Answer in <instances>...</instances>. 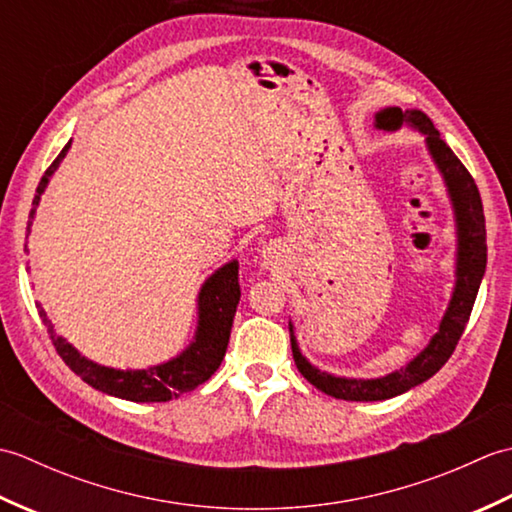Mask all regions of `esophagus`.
Here are the masks:
<instances>
[{
	"instance_id": "esophagus-1",
	"label": "esophagus",
	"mask_w": 512,
	"mask_h": 512,
	"mask_svg": "<svg viewBox=\"0 0 512 512\" xmlns=\"http://www.w3.org/2000/svg\"><path fill=\"white\" fill-rule=\"evenodd\" d=\"M262 257H264V266L266 268H277L281 257H284V246L279 244H266L262 248Z\"/></svg>"
}]
</instances>
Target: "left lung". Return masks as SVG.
Returning <instances> with one entry per match:
<instances>
[{
	"mask_svg": "<svg viewBox=\"0 0 512 512\" xmlns=\"http://www.w3.org/2000/svg\"><path fill=\"white\" fill-rule=\"evenodd\" d=\"M402 125L411 127L413 132L424 136L433 165L440 171L447 187L449 200L453 206L455 217V237H458V248H455V286L451 292L449 306L444 310V317L438 325V332L431 336L420 354L411 358L407 365H402L396 372L380 378H347L334 376L330 372L314 367L306 356L301 354L295 325H290V343H292V358L301 372V376L310 385L317 387L323 394L339 400H354V402H372V400H387L405 394L411 387H416L424 380H429L438 369L449 361L455 345L469 323L473 303L480 290L484 270H486V224H484V209L482 198L477 191V184L471 178V173L453 154L451 147L440 138V132L429 116L420 110H405L400 107H385L376 112L374 127L380 132H398Z\"/></svg>",
	"mask_w": 512,
	"mask_h": 512,
	"instance_id": "8db88e82",
	"label": "left lung"
}]
</instances>
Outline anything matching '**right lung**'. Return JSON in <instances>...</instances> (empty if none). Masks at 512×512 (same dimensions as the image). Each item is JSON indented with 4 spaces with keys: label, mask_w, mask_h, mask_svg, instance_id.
<instances>
[{
    "label": "right lung",
    "mask_w": 512,
    "mask_h": 512,
    "mask_svg": "<svg viewBox=\"0 0 512 512\" xmlns=\"http://www.w3.org/2000/svg\"><path fill=\"white\" fill-rule=\"evenodd\" d=\"M70 145L72 140L61 149V154L54 158L48 171L43 173L28 215V233L32 220H35L41 195L46 191L52 173L59 169L61 160L68 154ZM237 270V259H231V262L217 268L215 273L204 281L198 292V328H195L193 341L184 347L178 356H173L160 365H151L147 369H116L90 361V358L83 356L72 343L65 341L61 334L54 332V325L48 319L46 310L41 308V303H37V310L65 365H68L76 376H81L90 387L103 391V394L132 402H167L171 398H180L182 394L193 391L195 387H200L204 380H209L215 374V369L220 367L228 347V336H231L237 303L239 297H242V292H239Z\"/></svg>",
    "instance_id": "1"
}]
</instances>
